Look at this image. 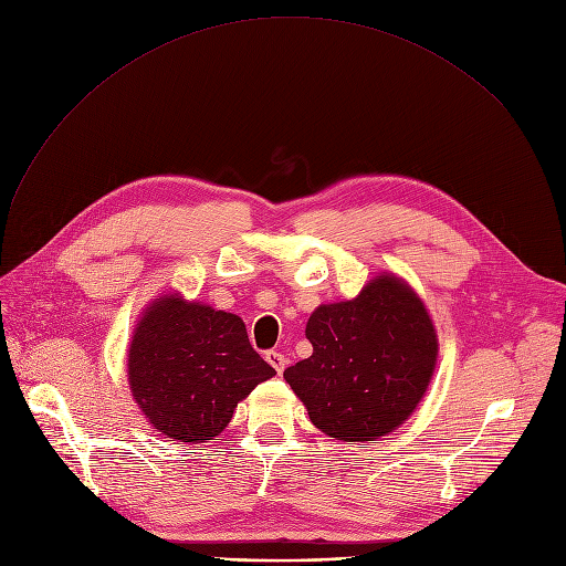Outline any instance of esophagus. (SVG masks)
I'll return each mask as SVG.
<instances>
[{"mask_svg": "<svg viewBox=\"0 0 566 566\" xmlns=\"http://www.w3.org/2000/svg\"><path fill=\"white\" fill-rule=\"evenodd\" d=\"M265 360L276 369V374H283L285 365H287V358L281 354V352H268L265 354Z\"/></svg>", "mask_w": 566, "mask_h": 566, "instance_id": "esophagus-1", "label": "esophagus"}]
</instances>
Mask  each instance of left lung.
Masks as SVG:
<instances>
[{
    "instance_id": "8db88e82",
    "label": "left lung",
    "mask_w": 566,
    "mask_h": 566,
    "mask_svg": "<svg viewBox=\"0 0 566 566\" xmlns=\"http://www.w3.org/2000/svg\"><path fill=\"white\" fill-rule=\"evenodd\" d=\"M313 356L283 371L311 421L342 442H376L417 410L440 342L426 303L380 272L356 298L322 303L306 324Z\"/></svg>"
}]
</instances>
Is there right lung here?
Returning <instances> with one entry per match:
<instances>
[{"label": "right lung", "instance_id": "1", "mask_svg": "<svg viewBox=\"0 0 566 566\" xmlns=\"http://www.w3.org/2000/svg\"><path fill=\"white\" fill-rule=\"evenodd\" d=\"M274 374L253 352L238 315L177 290L149 303L128 342L132 395L149 426L177 442L217 438L238 403Z\"/></svg>", "mask_w": 566, "mask_h": 566}]
</instances>
